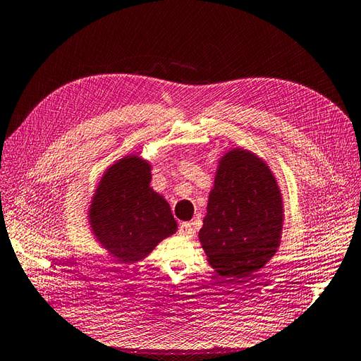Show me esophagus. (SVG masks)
<instances>
[{
	"mask_svg": "<svg viewBox=\"0 0 361 361\" xmlns=\"http://www.w3.org/2000/svg\"><path fill=\"white\" fill-rule=\"evenodd\" d=\"M195 228H192V225L190 224V222H183V224H180V226H179V234L180 235H183V237H192L195 235Z\"/></svg>",
	"mask_w": 361,
	"mask_h": 361,
	"instance_id": "34e87169",
	"label": "esophagus"
}]
</instances>
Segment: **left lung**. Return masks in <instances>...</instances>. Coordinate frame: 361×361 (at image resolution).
<instances>
[{
    "label": "left lung",
    "instance_id": "left-lung-1",
    "mask_svg": "<svg viewBox=\"0 0 361 361\" xmlns=\"http://www.w3.org/2000/svg\"><path fill=\"white\" fill-rule=\"evenodd\" d=\"M282 197L259 157L233 150L219 164L199 239L224 276H248L274 256L282 231Z\"/></svg>",
    "mask_w": 361,
    "mask_h": 361
}]
</instances>
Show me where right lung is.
<instances>
[{"label":"right lung","mask_w":361,"mask_h":361,"mask_svg":"<svg viewBox=\"0 0 361 361\" xmlns=\"http://www.w3.org/2000/svg\"><path fill=\"white\" fill-rule=\"evenodd\" d=\"M150 166L137 156L114 164L102 178L90 208L98 240L119 262L144 259L176 233L170 205L150 187Z\"/></svg>","instance_id":"add662e5"}]
</instances>
